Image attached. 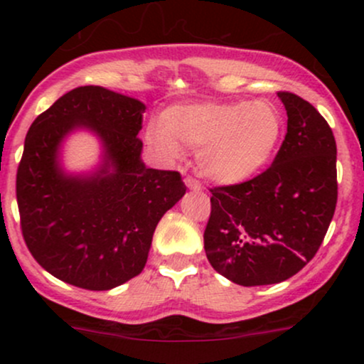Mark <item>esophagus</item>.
<instances>
[{"mask_svg": "<svg viewBox=\"0 0 364 364\" xmlns=\"http://www.w3.org/2000/svg\"><path fill=\"white\" fill-rule=\"evenodd\" d=\"M185 185H186L188 190H193V191L202 190V185H200V183L196 181L195 178H191V176H186L185 178Z\"/></svg>", "mask_w": 364, "mask_h": 364, "instance_id": "34e87169", "label": "esophagus"}]
</instances>
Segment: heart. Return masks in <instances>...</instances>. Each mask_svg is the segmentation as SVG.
<instances>
[{"instance_id":"obj_1","label":"heart","mask_w":364,"mask_h":364,"mask_svg":"<svg viewBox=\"0 0 364 364\" xmlns=\"http://www.w3.org/2000/svg\"><path fill=\"white\" fill-rule=\"evenodd\" d=\"M286 119L277 104L257 101L188 102L162 111L149 140L169 161L183 146L196 150L200 173L219 185H240L262 173L281 144Z\"/></svg>"}]
</instances>
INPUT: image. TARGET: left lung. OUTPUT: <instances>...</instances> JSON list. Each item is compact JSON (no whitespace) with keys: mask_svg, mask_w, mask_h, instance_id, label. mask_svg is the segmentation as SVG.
Listing matches in <instances>:
<instances>
[{"mask_svg":"<svg viewBox=\"0 0 364 364\" xmlns=\"http://www.w3.org/2000/svg\"><path fill=\"white\" fill-rule=\"evenodd\" d=\"M287 133L272 166L240 185L214 188L203 246L215 272L240 286L298 274L318 252L336 212L337 147L310 102L279 92Z\"/></svg>","mask_w":364,"mask_h":364,"instance_id":"1","label":"left lung"}]
</instances>
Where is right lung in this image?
Wrapping results in <instances>:
<instances>
[{
	"mask_svg": "<svg viewBox=\"0 0 364 364\" xmlns=\"http://www.w3.org/2000/svg\"><path fill=\"white\" fill-rule=\"evenodd\" d=\"M145 104L97 85L66 92L25 136L16 173L22 235L49 274L89 291H109L144 270L161 217L186 193L176 171L141 161ZM77 129L102 141L87 173L62 168L60 149Z\"/></svg>",
	"mask_w": 364,
	"mask_h": 364,
	"instance_id": "right-lung-1",
	"label": "right lung"
}]
</instances>
